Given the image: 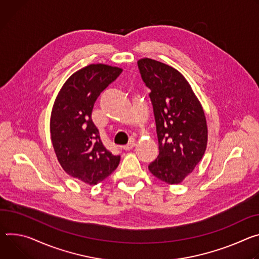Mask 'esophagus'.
Returning a JSON list of instances; mask_svg holds the SVG:
<instances>
[{
    "label": "esophagus",
    "mask_w": 259,
    "mask_h": 259,
    "mask_svg": "<svg viewBox=\"0 0 259 259\" xmlns=\"http://www.w3.org/2000/svg\"><path fill=\"white\" fill-rule=\"evenodd\" d=\"M135 147V143L133 142V141H131L130 143H128V144H126V145H124L123 147H122V149L123 150H131V149H133Z\"/></svg>",
    "instance_id": "obj_1"
}]
</instances>
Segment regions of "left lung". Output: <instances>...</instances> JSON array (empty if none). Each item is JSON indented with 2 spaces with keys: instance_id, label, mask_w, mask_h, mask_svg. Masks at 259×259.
Here are the masks:
<instances>
[{
  "instance_id": "left-lung-1",
  "label": "left lung",
  "mask_w": 259,
  "mask_h": 259,
  "mask_svg": "<svg viewBox=\"0 0 259 259\" xmlns=\"http://www.w3.org/2000/svg\"><path fill=\"white\" fill-rule=\"evenodd\" d=\"M150 90L158 155L148 168L159 180L178 184L193 170L207 148L208 128L202 105L176 69L151 59L138 61Z\"/></svg>"
}]
</instances>
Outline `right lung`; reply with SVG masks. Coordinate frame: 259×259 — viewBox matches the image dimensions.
Masks as SVG:
<instances>
[{"label": "right lung", "instance_id": "add662e5", "mask_svg": "<svg viewBox=\"0 0 259 259\" xmlns=\"http://www.w3.org/2000/svg\"><path fill=\"white\" fill-rule=\"evenodd\" d=\"M121 72L102 64L82 68L63 85L52 108L50 133L57 159L67 174L90 185L106 179L120 161L104 146L92 113L101 93Z\"/></svg>", "mask_w": 259, "mask_h": 259}]
</instances>
